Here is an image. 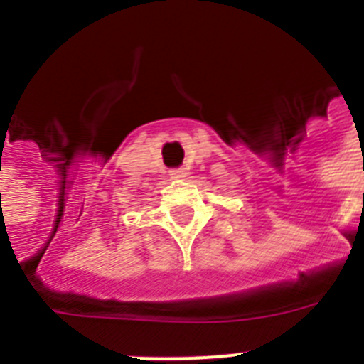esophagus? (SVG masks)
Returning <instances> with one entry per match:
<instances>
[{"label":"esophagus","mask_w":364,"mask_h":364,"mask_svg":"<svg viewBox=\"0 0 364 364\" xmlns=\"http://www.w3.org/2000/svg\"><path fill=\"white\" fill-rule=\"evenodd\" d=\"M171 176L173 178H184L186 175H188V171H186V167H175V169H171Z\"/></svg>","instance_id":"1"}]
</instances>
